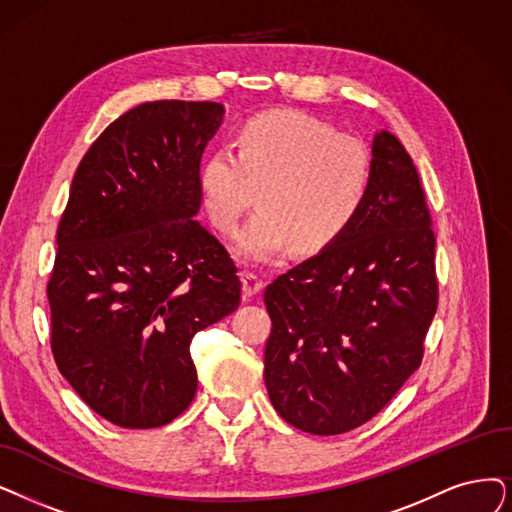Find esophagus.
<instances>
[{"label":"esophagus","instance_id":"obj_1","mask_svg":"<svg viewBox=\"0 0 512 512\" xmlns=\"http://www.w3.org/2000/svg\"><path fill=\"white\" fill-rule=\"evenodd\" d=\"M241 283H243L245 296H254L264 288V281L254 273H241Z\"/></svg>","mask_w":512,"mask_h":512}]
</instances>
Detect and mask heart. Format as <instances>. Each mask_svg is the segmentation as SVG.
<instances>
[{"label": "heart", "instance_id": "b5f03b06", "mask_svg": "<svg viewBox=\"0 0 512 512\" xmlns=\"http://www.w3.org/2000/svg\"><path fill=\"white\" fill-rule=\"evenodd\" d=\"M237 153L214 149L199 182L206 210L235 233L256 191L260 210L237 235L235 252L254 262L296 243L302 254L332 245L351 227L372 187V157L361 140L298 111L262 113L237 132Z\"/></svg>", "mask_w": 512, "mask_h": 512}]
</instances>
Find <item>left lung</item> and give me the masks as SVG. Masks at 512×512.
<instances>
[{
  "instance_id": "8db88e82",
  "label": "left lung",
  "mask_w": 512,
  "mask_h": 512,
  "mask_svg": "<svg viewBox=\"0 0 512 512\" xmlns=\"http://www.w3.org/2000/svg\"><path fill=\"white\" fill-rule=\"evenodd\" d=\"M264 304V384L304 433L353 431L418 370L437 313L435 233L395 134H374L372 187L351 227L267 285Z\"/></svg>"
}]
</instances>
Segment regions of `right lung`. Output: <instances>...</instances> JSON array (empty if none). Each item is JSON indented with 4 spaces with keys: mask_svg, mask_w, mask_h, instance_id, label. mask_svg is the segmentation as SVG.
<instances>
[{
    "mask_svg": "<svg viewBox=\"0 0 512 512\" xmlns=\"http://www.w3.org/2000/svg\"><path fill=\"white\" fill-rule=\"evenodd\" d=\"M218 102L157 100L115 119L79 161L48 283L52 353L92 410L155 428L197 391L191 340L241 300L237 269L195 216Z\"/></svg>",
    "mask_w": 512,
    "mask_h": 512,
    "instance_id": "right-lung-1",
    "label": "right lung"
}]
</instances>
